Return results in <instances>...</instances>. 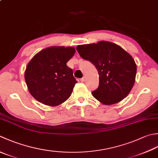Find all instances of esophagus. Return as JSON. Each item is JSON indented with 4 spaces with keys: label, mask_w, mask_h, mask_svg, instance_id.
Here are the masks:
<instances>
[{
    "label": "esophagus",
    "mask_w": 158,
    "mask_h": 158,
    "mask_svg": "<svg viewBox=\"0 0 158 158\" xmlns=\"http://www.w3.org/2000/svg\"><path fill=\"white\" fill-rule=\"evenodd\" d=\"M85 80H86L85 77H83V78H81V81H82V82H84V81H85Z\"/></svg>",
    "instance_id": "34e87169"
}]
</instances>
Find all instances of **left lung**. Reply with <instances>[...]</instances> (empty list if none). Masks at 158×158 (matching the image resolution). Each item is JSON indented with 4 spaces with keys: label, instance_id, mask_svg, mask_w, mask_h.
<instances>
[{
    "label": "left lung",
    "instance_id": "left-lung-1",
    "mask_svg": "<svg viewBox=\"0 0 158 158\" xmlns=\"http://www.w3.org/2000/svg\"><path fill=\"white\" fill-rule=\"evenodd\" d=\"M83 59L93 64L99 75V85L92 92L106 106L121 101L134 85L137 67L130 54L114 43L100 41L77 46Z\"/></svg>",
    "mask_w": 158,
    "mask_h": 158
}]
</instances>
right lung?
<instances>
[{"label":"right lung","mask_w":158,"mask_h":158,"mask_svg":"<svg viewBox=\"0 0 158 158\" xmlns=\"http://www.w3.org/2000/svg\"><path fill=\"white\" fill-rule=\"evenodd\" d=\"M75 53L73 46H51L28 63L24 79L32 97L46 106H60L69 98L77 81L66 64Z\"/></svg>","instance_id":"obj_1"}]
</instances>
